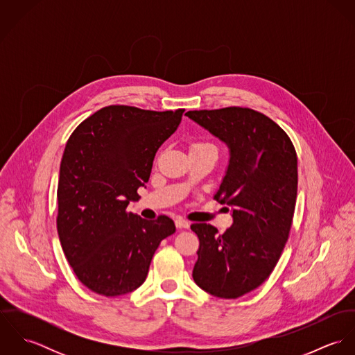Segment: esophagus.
I'll list each match as a JSON object with an SVG mask.
<instances>
[{
    "label": "esophagus",
    "mask_w": 355,
    "mask_h": 355,
    "mask_svg": "<svg viewBox=\"0 0 355 355\" xmlns=\"http://www.w3.org/2000/svg\"><path fill=\"white\" fill-rule=\"evenodd\" d=\"M175 224L178 228H190V223L183 220V218H176L175 220Z\"/></svg>",
    "instance_id": "34e87169"
}]
</instances>
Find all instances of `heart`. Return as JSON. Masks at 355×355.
Segmentation results:
<instances>
[{"instance_id":"obj_1","label":"heart","mask_w":355,"mask_h":355,"mask_svg":"<svg viewBox=\"0 0 355 355\" xmlns=\"http://www.w3.org/2000/svg\"><path fill=\"white\" fill-rule=\"evenodd\" d=\"M194 146H201V148H211V149H214L211 145H207V144H197V145H194Z\"/></svg>"}]
</instances>
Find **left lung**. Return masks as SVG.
I'll return each instance as SVG.
<instances>
[{
  "label": "left lung",
  "mask_w": 355,
  "mask_h": 355,
  "mask_svg": "<svg viewBox=\"0 0 355 355\" xmlns=\"http://www.w3.org/2000/svg\"><path fill=\"white\" fill-rule=\"evenodd\" d=\"M186 116L228 146V166L214 200L227 203L234 218L223 235L210 224L191 225L200 238L193 279L217 298L235 300L259 287L283 253L297 201V153L273 120L249 107Z\"/></svg>",
  "instance_id": "left-lung-1"
}]
</instances>
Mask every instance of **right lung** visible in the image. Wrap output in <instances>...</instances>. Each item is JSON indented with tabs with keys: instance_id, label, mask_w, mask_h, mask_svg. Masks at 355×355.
Returning a JSON list of instances; mask_svg holds the SVG:
<instances>
[{
	"instance_id": "obj_1",
	"label": "right lung",
	"mask_w": 355,
	"mask_h": 355,
	"mask_svg": "<svg viewBox=\"0 0 355 355\" xmlns=\"http://www.w3.org/2000/svg\"><path fill=\"white\" fill-rule=\"evenodd\" d=\"M184 109L144 110L110 105L82 121L61 158L57 231L78 279L119 297L146 280L161 241L176 231L166 216L127 211L148 183L158 148L178 130Z\"/></svg>"
}]
</instances>
